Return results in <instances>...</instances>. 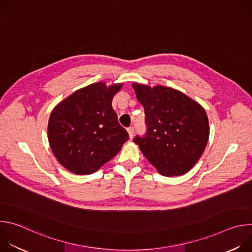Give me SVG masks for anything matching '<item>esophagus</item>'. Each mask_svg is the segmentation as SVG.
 <instances>
[{"instance_id": "esophagus-1", "label": "esophagus", "mask_w": 252, "mask_h": 252, "mask_svg": "<svg viewBox=\"0 0 252 252\" xmlns=\"http://www.w3.org/2000/svg\"><path fill=\"white\" fill-rule=\"evenodd\" d=\"M127 132H128V135H129V138L131 139L133 137V134H134V127L130 126L127 128Z\"/></svg>"}]
</instances>
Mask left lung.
Returning a JSON list of instances; mask_svg holds the SVG:
<instances>
[{"mask_svg": "<svg viewBox=\"0 0 252 252\" xmlns=\"http://www.w3.org/2000/svg\"><path fill=\"white\" fill-rule=\"evenodd\" d=\"M145 109L147 132L133 142L142 155L166 176L187 173L204 152L209 125L203 107L177 90L133 83Z\"/></svg>", "mask_w": 252, "mask_h": 252, "instance_id": "8db88e82", "label": "left lung"}]
</instances>
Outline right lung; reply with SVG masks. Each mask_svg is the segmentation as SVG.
<instances>
[{
	"instance_id": "right-lung-1",
	"label": "right lung",
	"mask_w": 252,
	"mask_h": 252,
	"mask_svg": "<svg viewBox=\"0 0 252 252\" xmlns=\"http://www.w3.org/2000/svg\"><path fill=\"white\" fill-rule=\"evenodd\" d=\"M122 87L94 83L55 106L48 126L49 142L58 161L70 172L96 171L129 138L112 106L114 95Z\"/></svg>"
}]
</instances>
